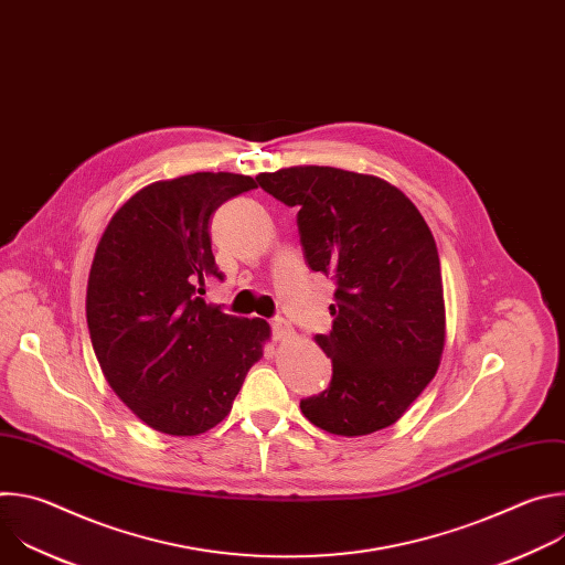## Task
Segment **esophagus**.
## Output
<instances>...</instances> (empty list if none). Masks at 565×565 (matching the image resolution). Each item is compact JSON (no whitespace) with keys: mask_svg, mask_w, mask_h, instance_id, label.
Listing matches in <instances>:
<instances>
[{"mask_svg":"<svg viewBox=\"0 0 565 565\" xmlns=\"http://www.w3.org/2000/svg\"><path fill=\"white\" fill-rule=\"evenodd\" d=\"M273 335L277 342H288L295 335V329L288 324L286 319H275L273 321Z\"/></svg>","mask_w":565,"mask_h":565,"instance_id":"1","label":"esophagus"}]
</instances>
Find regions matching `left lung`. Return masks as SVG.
Instances as JSON below:
<instances>
[{"instance_id": "8db88e82", "label": "left lung", "mask_w": 565, "mask_h": 565, "mask_svg": "<svg viewBox=\"0 0 565 565\" xmlns=\"http://www.w3.org/2000/svg\"><path fill=\"white\" fill-rule=\"evenodd\" d=\"M297 207L310 270L338 281L333 331L315 342L333 362L331 386L301 414L335 436H369L397 423L434 380L445 349V297L434 234L395 185L338 168H288L257 177Z\"/></svg>"}]
</instances>
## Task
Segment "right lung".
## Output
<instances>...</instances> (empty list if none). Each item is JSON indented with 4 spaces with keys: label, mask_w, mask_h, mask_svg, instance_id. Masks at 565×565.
Here are the masks:
<instances>
[{
    "label": "right lung",
    "mask_w": 565,
    "mask_h": 565,
    "mask_svg": "<svg viewBox=\"0 0 565 565\" xmlns=\"http://www.w3.org/2000/svg\"><path fill=\"white\" fill-rule=\"evenodd\" d=\"M230 172L156 181L107 223L87 284V324L105 380L147 427L201 436L232 409L270 340L266 319L205 303L221 277L210 238L216 207L255 190Z\"/></svg>",
    "instance_id": "right-lung-1"
}]
</instances>
